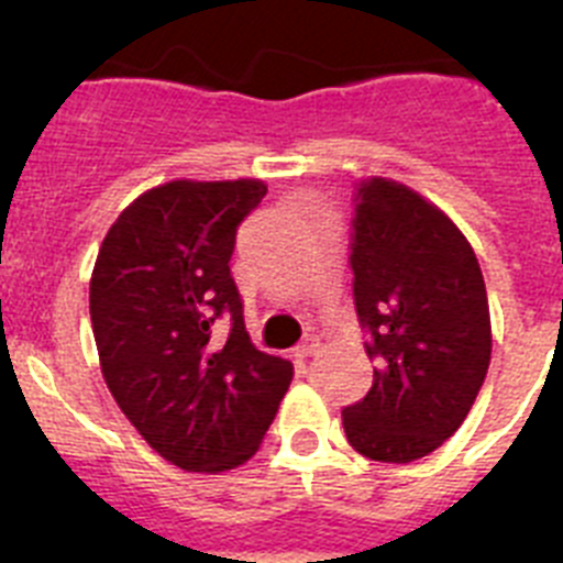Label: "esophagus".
Instances as JSON below:
<instances>
[{
	"label": "esophagus",
	"instance_id": "obj_1",
	"mask_svg": "<svg viewBox=\"0 0 563 563\" xmlns=\"http://www.w3.org/2000/svg\"><path fill=\"white\" fill-rule=\"evenodd\" d=\"M318 346H321V343H318V338H305V341L298 343L296 346V355L301 357V361H307V357H312L318 352Z\"/></svg>",
	"mask_w": 563,
	"mask_h": 563
}]
</instances>
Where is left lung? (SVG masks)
Returning <instances> with one entry per match:
<instances>
[{"instance_id":"left-lung-1","label":"left lung","mask_w":563,"mask_h":563,"mask_svg":"<svg viewBox=\"0 0 563 563\" xmlns=\"http://www.w3.org/2000/svg\"><path fill=\"white\" fill-rule=\"evenodd\" d=\"M350 267L375 380L343 409V431L369 460L415 462L460 429L485 383V278L440 208L383 177L355 183Z\"/></svg>"}]
</instances>
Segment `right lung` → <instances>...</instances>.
Instances as JSON below:
<instances>
[{
  "mask_svg": "<svg viewBox=\"0 0 563 563\" xmlns=\"http://www.w3.org/2000/svg\"><path fill=\"white\" fill-rule=\"evenodd\" d=\"M265 194L262 180L166 183L141 194L98 251L89 318L103 380L183 471L251 460L292 380L290 361L251 343L231 276L236 228Z\"/></svg>",
  "mask_w": 563,
  "mask_h": 563,
  "instance_id": "right-lung-1",
  "label": "right lung"
}]
</instances>
